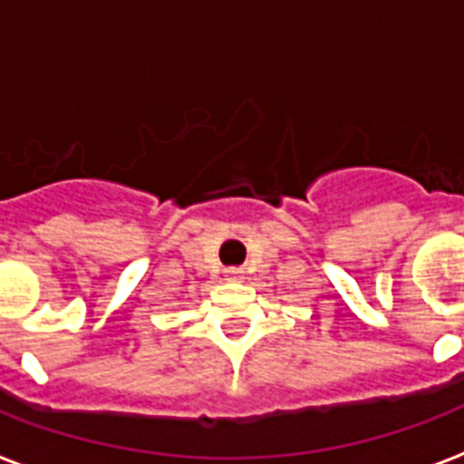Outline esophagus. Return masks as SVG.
Instances as JSON below:
<instances>
[{
  "label": "esophagus",
  "instance_id": "34e87169",
  "mask_svg": "<svg viewBox=\"0 0 464 464\" xmlns=\"http://www.w3.org/2000/svg\"><path fill=\"white\" fill-rule=\"evenodd\" d=\"M231 279H238V272H231Z\"/></svg>",
  "mask_w": 464,
  "mask_h": 464
}]
</instances>
